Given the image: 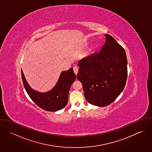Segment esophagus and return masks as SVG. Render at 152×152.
Instances as JSON below:
<instances>
[{"instance_id": "1", "label": "esophagus", "mask_w": 152, "mask_h": 152, "mask_svg": "<svg viewBox=\"0 0 152 152\" xmlns=\"http://www.w3.org/2000/svg\"><path fill=\"white\" fill-rule=\"evenodd\" d=\"M73 70H74V72H75V74H77L78 72V67L77 66H74L73 67Z\"/></svg>"}]
</instances>
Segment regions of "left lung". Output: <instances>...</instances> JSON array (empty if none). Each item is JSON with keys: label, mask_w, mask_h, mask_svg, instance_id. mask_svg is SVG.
Masks as SVG:
<instances>
[{"label": "left lung", "mask_w": 152, "mask_h": 152, "mask_svg": "<svg viewBox=\"0 0 152 152\" xmlns=\"http://www.w3.org/2000/svg\"><path fill=\"white\" fill-rule=\"evenodd\" d=\"M105 36L106 42L100 51L78 62L77 75L87 101L98 107L107 106L116 99L124 89L128 75L124 48L111 36Z\"/></svg>", "instance_id": "obj_1"}]
</instances>
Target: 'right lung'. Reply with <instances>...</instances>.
Wrapping results in <instances>:
<instances>
[{
	"label": "right lung",
	"instance_id": "obj_1",
	"mask_svg": "<svg viewBox=\"0 0 152 152\" xmlns=\"http://www.w3.org/2000/svg\"><path fill=\"white\" fill-rule=\"evenodd\" d=\"M21 73L23 86L27 93L40 108L47 111H57L66 105L70 87L76 78L72 68L62 72L56 86L45 93L32 89L27 83L22 70Z\"/></svg>",
	"mask_w": 152,
	"mask_h": 152
}]
</instances>
